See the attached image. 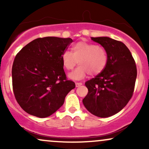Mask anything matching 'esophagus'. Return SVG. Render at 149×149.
Listing matches in <instances>:
<instances>
[{"label": "esophagus", "mask_w": 149, "mask_h": 149, "mask_svg": "<svg viewBox=\"0 0 149 149\" xmlns=\"http://www.w3.org/2000/svg\"><path fill=\"white\" fill-rule=\"evenodd\" d=\"M80 85H82L81 83H76V88H78V87H80Z\"/></svg>", "instance_id": "esophagus-1"}]
</instances>
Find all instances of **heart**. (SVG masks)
<instances>
[{
  "label": "heart",
  "instance_id": "heart-1",
  "mask_svg": "<svg viewBox=\"0 0 149 149\" xmlns=\"http://www.w3.org/2000/svg\"><path fill=\"white\" fill-rule=\"evenodd\" d=\"M73 53L65 51L61 61L67 71H71L77 63L80 66L69 74L73 80H80L90 73L97 76L104 71L108 61L107 50L103 47L85 41H80L72 47Z\"/></svg>",
  "mask_w": 149,
  "mask_h": 149
}]
</instances>
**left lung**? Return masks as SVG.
<instances>
[{"mask_svg":"<svg viewBox=\"0 0 149 149\" xmlns=\"http://www.w3.org/2000/svg\"><path fill=\"white\" fill-rule=\"evenodd\" d=\"M107 50L106 68L85 82L88 93L83 103L89 112L100 118L115 115L130 100L136 81V66L130 51L123 42L109 37H92Z\"/></svg>","mask_w":149,"mask_h":149,"instance_id":"8db88e82","label":"left lung"}]
</instances>
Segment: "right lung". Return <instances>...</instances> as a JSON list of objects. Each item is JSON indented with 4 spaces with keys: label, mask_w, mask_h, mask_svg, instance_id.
Returning a JSON list of instances; mask_svg holds the SVG:
<instances>
[{
    "label": "right lung",
    "mask_w": 149,
    "mask_h": 149,
    "mask_svg": "<svg viewBox=\"0 0 149 149\" xmlns=\"http://www.w3.org/2000/svg\"><path fill=\"white\" fill-rule=\"evenodd\" d=\"M70 38H38L17 54L12 68L13 89L17 103L30 115L51 116L63 105L76 85L67 80L61 55Z\"/></svg>",
    "instance_id": "obj_1"
}]
</instances>
